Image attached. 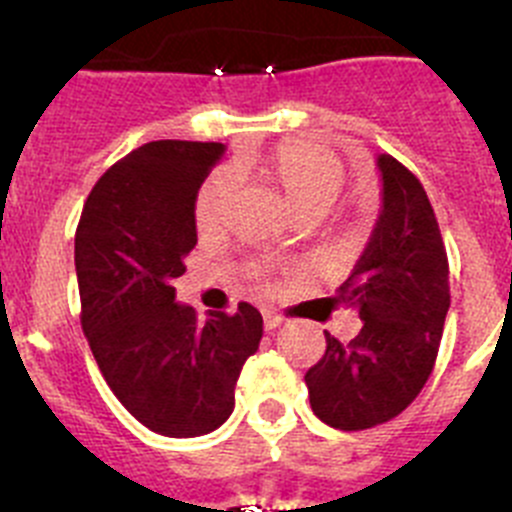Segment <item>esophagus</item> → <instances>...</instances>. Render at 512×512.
Listing matches in <instances>:
<instances>
[{
	"label": "esophagus",
	"mask_w": 512,
	"mask_h": 512,
	"mask_svg": "<svg viewBox=\"0 0 512 512\" xmlns=\"http://www.w3.org/2000/svg\"><path fill=\"white\" fill-rule=\"evenodd\" d=\"M282 323H284V318H282V315H279V312L264 310V328H266V330L279 328V325H282Z\"/></svg>",
	"instance_id": "esophagus-1"
}]
</instances>
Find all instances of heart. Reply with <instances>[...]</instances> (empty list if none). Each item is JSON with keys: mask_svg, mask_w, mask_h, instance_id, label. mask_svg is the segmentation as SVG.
Instances as JSON below:
<instances>
[{"mask_svg": "<svg viewBox=\"0 0 512 512\" xmlns=\"http://www.w3.org/2000/svg\"><path fill=\"white\" fill-rule=\"evenodd\" d=\"M251 161L238 156L228 169L207 176L194 202V220L202 230H212L228 217L238 179L251 171ZM269 182L282 192L297 215H323L336 205L346 187V166L333 151L305 140H287L274 148L264 164Z\"/></svg>", "mask_w": 512, "mask_h": 512, "instance_id": "heart-1", "label": "heart"}]
</instances>
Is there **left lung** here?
<instances>
[{
  "mask_svg": "<svg viewBox=\"0 0 512 512\" xmlns=\"http://www.w3.org/2000/svg\"><path fill=\"white\" fill-rule=\"evenodd\" d=\"M377 166L382 212L333 297L364 325L348 343L325 333L323 359L305 374L312 413L338 431L387 423L420 395L451 305L446 246L423 184L387 153Z\"/></svg>",
  "mask_w": 512,
  "mask_h": 512,
  "instance_id": "8db88e82",
  "label": "left lung"
}]
</instances>
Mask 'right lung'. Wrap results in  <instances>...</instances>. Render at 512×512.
<instances>
[{
    "instance_id": "add662e5",
    "label": "right lung",
    "mask_w": 512,
    "mask_h": 512,
    "mask_svg": "<svg viewBox=\"0 0 512 512\" xmlns=\"http://www.w3.org/2000/svg\"><path fill=\"white\" fill-rule=\"evenodd\" d=\"M223 143L151 140L99 176L76 225L81 328L104 382L153 433L194 438L230 418L264 320L248 302L205 323L174 302L197 246L194 202Z\"/></svg>"
}]
</instances>
